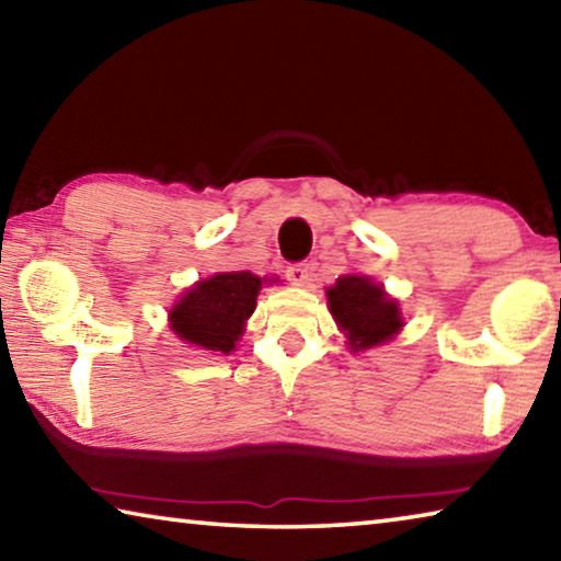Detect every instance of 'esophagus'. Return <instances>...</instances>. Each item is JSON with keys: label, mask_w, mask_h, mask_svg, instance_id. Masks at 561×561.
Returning <instances> with one entry per match:
<instances>
[{"label": "esophagus", "mask_w": 561, "mask_h": 561, "mask_svg": "<svg viewBox=\"0 0 561 561\" xmlns=\"http://www.w3.org/2000/svg\"><path fill=\"white\" fill-rule=\"evenodd\" d=\"M311 277V267L307 262H299V264H291L287 267V279L294 284V287H304V284L309 282Z\"/></svg>", "instance_id": "1"}]
</instances>
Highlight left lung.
Here are the masks:
<instances>
[{"instance_id":"obj_1","label":"left lung","mask_w":561,"mask_h":561,"mask_svg":"<svg viewBox=\"0 0 561 561\" xmlns=\"http://www.w3.org/2000/svg\"><path fill=\"white\" fill-rule=\"evenodd\" d=\"M329 311L348 339V348L364 351L386 344L403 327L398 301L388 297L381 284L360 274H344L327 289Z\"/></svg>"}]
</instances>
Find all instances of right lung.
Returning <instances> with one entry per match:
<instances>
[{
	"instance_id": "right-lung-1",
	"label": "right lung",
	"mask_w": 561,
	"mask_h": 561,
	"mask_svg": "<svg viewBox=\"0 0 561 561\" xmlns=\"http://www.w3.org/2000/svg\"><path fill=\"white\" fill-rule=\"evenodd\" d=\"M262 279L252 272H220L190 287L170 309V329L190 346L230 354L257 307Z\"/></svg>"
}]
</instances>
